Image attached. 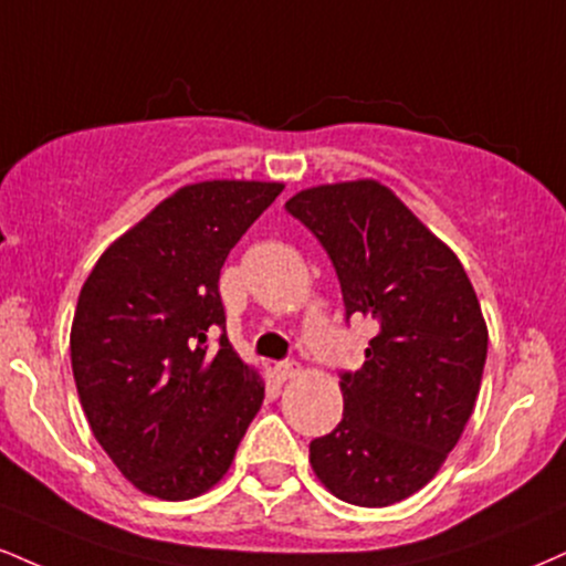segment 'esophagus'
<instances>
[{"mask_svg":"<svg viewBox=\"0 0 566 566\" xmlns=\"http://www.w3.org/2000/svg\"><path fill=\"white\" fill-rule=\"evenodd\" d=\"M274 371L279 379H292L301 374V364H297V360H282V364H276Z\"/></svg>","mask_w":566,"mask_h":566,"instance_id":"esophagus-1","label":"esophagus"}]
</instances>
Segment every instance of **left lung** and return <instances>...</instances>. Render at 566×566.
Masks as SVG:
<instances>
[{"label":"left lung","mask_w":566,"mask_h":566,"mask_svg":"<svg viewBox=\"0 0 566 566\" xmlns=\"http://www.w3.org/2000/svg\"><path fill=\"white\" fill-rule=\"evenodd\" d=\"M335 265L345 316H369L358 371H343V421L311 442L322 485L356 506H390L430 482L464 432L488 358V326L464 265L374 179L290 197Z\"/></svg>","instance_id":"left-lung-1"}]
</instances>
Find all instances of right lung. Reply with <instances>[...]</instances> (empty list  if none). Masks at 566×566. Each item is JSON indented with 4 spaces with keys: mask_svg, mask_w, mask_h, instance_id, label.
<instances>
[{
    "mask_svg": "<svg viewBox=\"0 0 566 566\" xmlns=\"http://www.w3.org/2000/svg\"><path fill=\"white\" fill-rule=\"evenodd\" d=\"M282 189L187 184L118 237L81 287L71 326L81 406L142 493L187 501L213 488L263 403L261 374L227 337L218 276Z\"/></svg>",
    "mask_w": 566,
    "mask_h": 566,
    "instance_id": "right-lung-1",
    "label": "right lung"
}]
</instances>
